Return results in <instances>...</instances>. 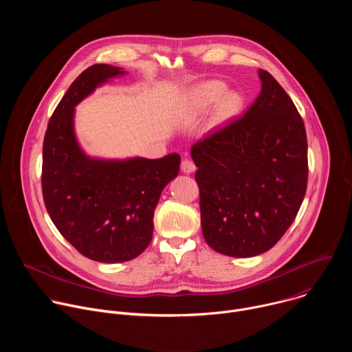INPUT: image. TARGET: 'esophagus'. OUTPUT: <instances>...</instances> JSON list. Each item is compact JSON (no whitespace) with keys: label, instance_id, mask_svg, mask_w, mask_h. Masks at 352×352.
Listing matches in <instances>:
<instances>
[{"label":"esophagus","instance_id":"1","mask_svg":"<svg viewBox=\"0 0 352 352\" xmlns=\"http://www.w3.org/2000/svg\"><path fill=\"white\" fill-rule=\"evenodd\" d=\"M181 170H182L185 174H192V173H195L196 166H195V163H193L192 160L185 159V160L182 162V164H181Z\"/></svg>","mask_w":352,"mask_h":352}]
</instances>
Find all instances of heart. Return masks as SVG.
<instances>
[{
    "mask_svg": "<svg viewBox=\"0 0 352 352\" xmlns=\"http://www.w3.org/2000/svg\"><path fill=\"white\" fill-rule=\"evenodd\" d=\"M226 91V85L219 80H209L199 85L190 96V114L197 116L214 109V124L223 125L235 117L241 109L242 98L236 91Z\"/></svg>",
    "mask_w": 352,
    "mask_h": 352,
    "instance_id": "heart-1",
    "label": "heart"
}]
</instances>
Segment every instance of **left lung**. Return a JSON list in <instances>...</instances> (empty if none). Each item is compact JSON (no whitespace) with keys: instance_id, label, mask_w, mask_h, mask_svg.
Segmentation results:
<instances>
[{"instance_id":"8db88e82","label":"left lung","mask_w":352,"mask_h":352,"mask_svg":"<svg viewBox=\"0 0 352 352\" xmlns=\"http://www.w3.org/2000/svg\"><path fill=\"white\" fill-rule=\"evenodd\" d=\"M258 74L255 103L190 148L204 236L234 258L273 248L295 220L308 184L304 121L280 83L267 71Z\"/></svg>"}]
</instances>
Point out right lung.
Here are the masks:
<instances>
[{
	"instance_id": "obj_1",
	"label": "right lung",
	"mask_w": 352,
	"mask_h": 352,
	"mask_svg": "<svg viewBox=\"0 0 352 352\" xmlns=\"http://www.w3.org/2000/svg\"><path fill=\"white\" fill-rule=\"evenodd\" d=\"M125 71L96 64L69 86L50 118L43 143L45 209L61 235L96 262L132 261L153 236V214L166 185L179 171L175 153L163 159L106 160L87 156L75 135V107Z\"/></svg>"
}]
</instances>
